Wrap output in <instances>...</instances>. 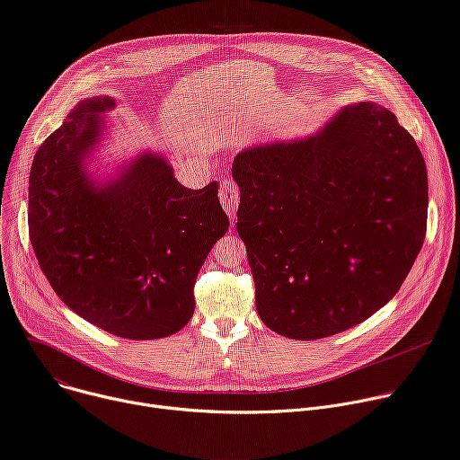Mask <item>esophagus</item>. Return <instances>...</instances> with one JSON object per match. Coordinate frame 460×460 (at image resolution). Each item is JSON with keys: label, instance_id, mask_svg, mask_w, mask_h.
Instances as JSON below:
<instances>
[{"label": "esophagus", "instance_id": "esophagus-1", "mask_svg": "<svg viewBox=\"0 0 460 460\" xmlns=\"http://www.w3.org/2000/svg\"><path fill=\"white\" fill-rule=\"evenodd\" d=\"M218 196H220V201H222V205H224V208H226V213L229 215L231 220H234L236 208H238V203H240V190H238L236 183H233V181H222Z\"/></svg>", "mask_w": 460, "mask_h": 460}]
</instances>
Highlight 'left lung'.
Returning a JSON list of instances; mask_svg holds the SVG:
<instances>
[{
	"label": "left lung",
	"instance_id": "1",
	"mask_svg": "<svg viewBox=\"0 0 460 460\" xmlns=\"http://www.w3.org/2000/svg\"><path fill=\"white\" fill-rule=\"evenodd\" d=\"M236 231L257 312L284 338L323 340L385 306L419 255L428 171L393 111L345 106L321 132L233 161Z\"/></svg>",
	"mask_w": 460,
	"mask_h": 460
}]
</instances>
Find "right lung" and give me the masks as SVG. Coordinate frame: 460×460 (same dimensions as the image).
I'll return each instance as SVG.
<instances>
[{
  "instance_id": "obj_1",
  "label": "right lung",
  "mask_w": 460,
  "mask_h": 460,
  "mask_svg": "<svg viewBox=\"0 0 460 460\" xmlns=\"http://www.w3.org/2000/svg\"><path fill=\"white\" fill-rule=\"evenodd\" d=\"M111 97L82 101L38 148L29 174V238L55 294L75 314L127 340H159L194 314L201 264L229 218L218 183L183 187L157 154H141L95 187L84 161Z\"/></svg>"
}]
</instances>
